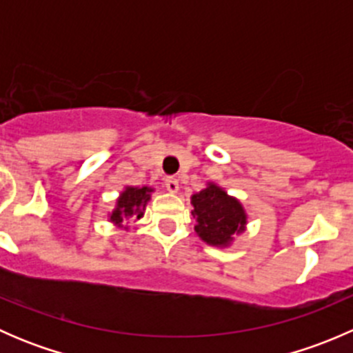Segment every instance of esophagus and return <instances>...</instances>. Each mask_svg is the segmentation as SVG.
<instances>
[{"instance_id":"1","label":"esophagus","mask_w":353,"mask_h":353,"mask_svg":"<svg viewBox=\"0 0 353 353\" xmlns=\"http://www.w3.org/2000/svg\"><path fill=\"white\" fill-rule=\"evenodd\" d=\"M165 188H167V191H169V193H177V191H179V183H177L176 177H167Z\"/></svg>"}]
</instances>
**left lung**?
Segmentation results:
<instances>
[{
	"label": "left lung",
	"instance_id": "8db88e82",
	"mask_svg": "<svg viewBox=\"0 0 353 353\" xmlns=\"http://www.w3.org/2000/svg\"><path fill=\"white\" fill-rule=\"evenodd\" d=\"M191 205L196 219L194 232L203 243L227 249L237 236L245 232L248 213L244 205L213 181H208L201 191L191 194Z\"/></svg>",
	"mask_w": 353,
	"mask_h": 353
}]
</instances>
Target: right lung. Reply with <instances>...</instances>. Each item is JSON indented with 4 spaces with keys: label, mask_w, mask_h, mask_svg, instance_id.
<instances>
[{
    "label": "right lung",
    "mask_w": 353,
    "mask_h": 353,
    "mask_svg": "<svg viewBox=\"0 0 353 353\" xmlns=\"http://www.w3.org/2000/svg\"><path fill=\"white\" fill-rule=\"evenodd\" d=\"M152 186H124L119 196L116 198V205H114L112 212L108 213V220L110 223L121 230H130L131 227L128 225L130 220L137 222L145 215L148 201H150L152 193H154Z\"/></svg>",
    "instance_id": "obj_1"
}]
</instances>
